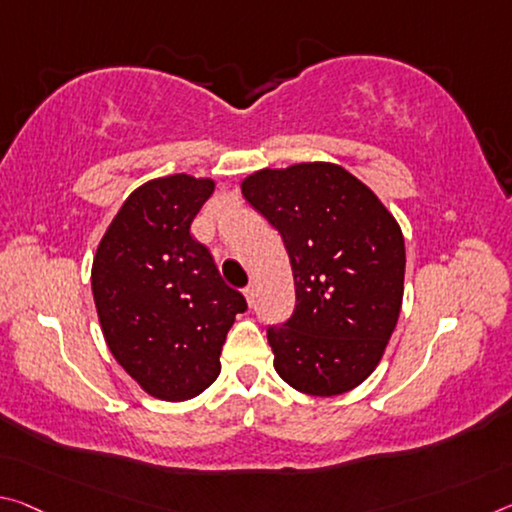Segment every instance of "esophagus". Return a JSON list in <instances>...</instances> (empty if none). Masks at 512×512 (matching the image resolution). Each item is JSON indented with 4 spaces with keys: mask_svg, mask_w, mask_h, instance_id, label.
Returning <instances> with one entry per match:
<instances>
[{
    "mask_svg": "<svg viewBox=\"0 0 512 512\" xmlns=\"http://www.w3.org/2000/svg\"><path fill=\"white\" fill-rule=\"evenodd\" d=\"M243 296H246V300H248V305H253L255 303V285L253 282H250V285L243 289Z\"/></svg>",
    "mask_w": 512,
    "mask_h": 512,
    "instance_id": "34e87169",
    "label": "esophagus"
}]
</instances>
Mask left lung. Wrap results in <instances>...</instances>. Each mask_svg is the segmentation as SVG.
<instances>
[{"label":"left lung","mask_w":512,"mask_h":512,"mask_svg":"<svg viewBox=\"0 0 512 512\" xmlns=\"http://www.w3.org/2000/svg\"><path fill=\"white\" fill-rule=\"evenodd\" d=\"M241 193L280 232L294 271L296 310L266 332L275 371L310 396L351 392L378 367L401 314L399 223L328 161L257 170Z\"/></svg>","instance_id":"left-lung-1"}]
</instances>
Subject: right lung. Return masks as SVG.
Listing matches in <instances>:
<instances>
[{
	"instance_id": "add662e5",
	"label": "right lung",
	"mask_w": 512,
	"mask_h": 512,
	"mask_svg": "<svg viewBox=\"0 0 512 512\" xmlns=\"http://www.w3.org/2000/svg\"><path fill=\"white\" fill-rule=\"evenodd\" d=\"M214 186L186 173L145 182L113 216L93 259V298L109 351L161 401L193 399L214 383L227 330L248 307L191 237Z\"/></svg>"
}]
</instances>
